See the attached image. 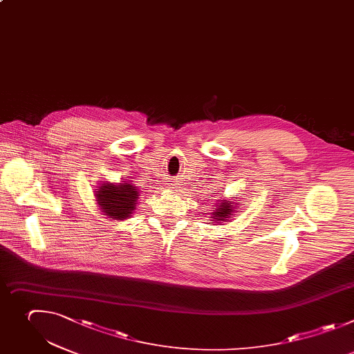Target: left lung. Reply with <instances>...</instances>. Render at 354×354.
Listing matches in <instances>:
<instances>
[{"mask_svg":"<svg viewBox=\"0 0 354 354\" xmlns=\"http://www.w3.org/2000/svg\"><path fill=\"white\" fill-rule=\"evenodd\" d=\"M237 203H234L233 201H227V199H222L219 203L214 205V212H212L210 216L212 222H216V223H223V222H227L229 218H232V215L234 214V209H236Z\"/></svg>","mask_w":354,"mask_h":354,"instance_id":"1","label":"left lung"}]
</instances>
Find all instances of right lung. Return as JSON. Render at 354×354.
<instances>
[{"instance_id": "add662e5", "label": "right lung", "mask_w": 354, "mask_h": 354, "mask_svg": "<svg viewBox=\"0 0 354 354\" xmlns=\"http://www.w3.org/2000/svg\"><path fill=\"white\" fill-rule=\"evenodd\" d=\"M95 196L100 210L109 219L125 221L129 219L136 209V201L139 198V191L135 185L128 181L118 184L104 183L95 191Z\"/></svg>"}]
</instances>
